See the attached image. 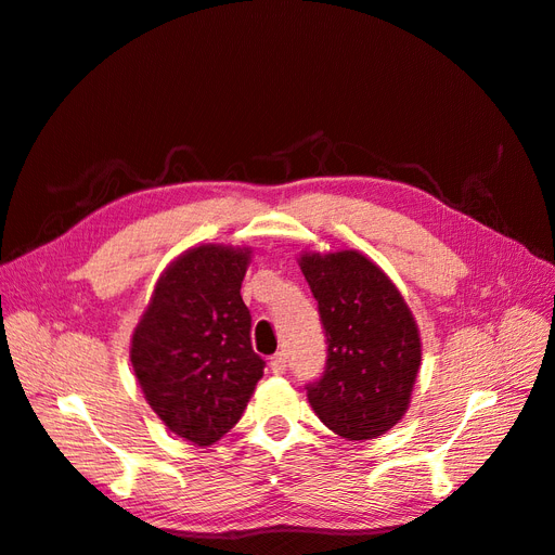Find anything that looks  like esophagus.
<instances>
[{
  "instance_id": "esophagus-1",
  "label": "esophagus",
  "mask_w": 555,
  "mask_h": 555,
  "mask_svg": "<svg viewBox=\"0 0 555 555\" xmlns=\"http://www.w3.org/2000/svg\"><path fill=\"white\" fill-rule=\"evenodd\" d=\"M271 371L278 373V376H282V373L287 371V354H284V352H275V354L271 357Z\"/></svg>"
}]
</instances>
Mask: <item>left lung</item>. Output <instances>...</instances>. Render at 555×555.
Instances as JSON below:
<instances>
[{
    "label": "left lung",
    "mask_w": 555,
    "mask_h": 555,
    "mask_svg": "<svg viewBox=\"0 0 555 555\" xmlns=\"http://www.w3.org/2000/svg\"><path fill=\"white\" fill-rule=\"evenodd\" d=\"M298 266L328 346L322 378L306 385L310 406L343 439H376L409 411L423 359L413 312L362 251H306Z\"/></svg>",
    "instance_id": "obj_1"
}]
</instances>
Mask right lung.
<instances>
[{
	"label": "right lung",
	"instance_id": "right-lung-1",
	"mask_svg": "<svg viewBox=\"0 0 555 555\" xmlns=\"http://www.w3.org/2000/svg\"><path fill=\"white\" fill-rule=\"evenodd\" d=\"M249 254L227 245L186 249L158 278L130 340L149 406L193 446H212L241 421L263 376L241 296Z\"/></svg>",
	"mask_w": 555,
	"mask_h": 555
}]
</instances>
